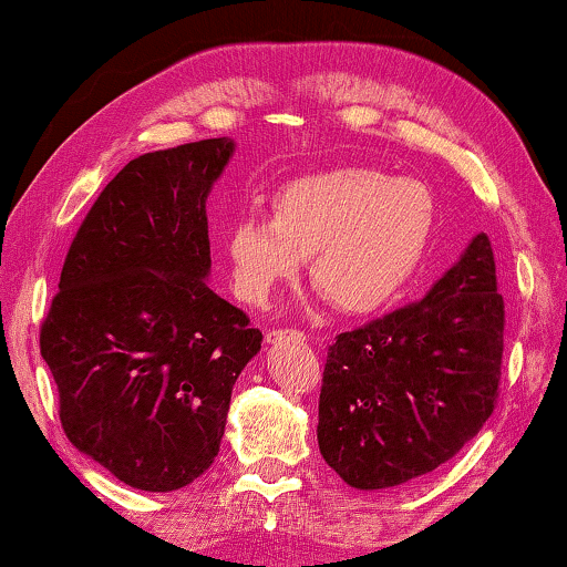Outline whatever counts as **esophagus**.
Masks as SVG:
<instances>
[{"label": "esophagus", "mask_w": 567, "mask_h": 567, "mask_svg": "<svg viewBox=\"0 0 567 567\" xmlns=\"http://www.w3.org/2000/svg\"><path fill=\"white\" fill-rule=\"evenodd\" d=\"M284 338H301V332H297V330H268L266 332V343L268 346L278 343V340H284Z\"/></svg>", "instance_id": "obj_1"}]
</instances>
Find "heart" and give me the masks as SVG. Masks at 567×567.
Masks as SVG:
<instances>
[{"label": "heart", "instance_id": "b5f03b06", "mask_svg": "<svg viewBox=\"0 0 567 567\" xmlns=\"http://www.w3.org/2000/svg\"><path fill=\"white\" fill-rule=\"evenodd\" d=\"M436 206L423 183L369 167H332L278 188L270 219L245 216L227 237L235 291L268 305L309 258L317 289L363 315L398 297L433 235Z\"/></svg>", "mask_w": 567, "mask_h": 567}]
</instances>
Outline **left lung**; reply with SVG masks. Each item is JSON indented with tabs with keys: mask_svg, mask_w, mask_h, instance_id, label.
I'll list each match as a JSON object with an SVG mask.
<instances>
[{
	"mask_svg": "<svg viewBox=\"0 0 567 567\" xmlns=\"http://www.w3.org/2000/svg\"><path fill=\"white\" fill-rule=\"evenodd\" d=\"M501 359L503 297L480 231L421 301L336 338L320 392V454L355 491L429 475L491 417Z\"/></svg>",
	"mask_w": 567,
	"mask_h": 567,
	"instance_id": "8db88e82",
	"label": "left lung"
}]
</instances>
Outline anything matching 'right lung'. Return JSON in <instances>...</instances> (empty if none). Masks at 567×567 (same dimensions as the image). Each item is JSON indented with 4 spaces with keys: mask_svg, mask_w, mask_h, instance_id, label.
<instances>
[{
    "mask_svg": "<svg viewBox=\"0 0 567 567\" xmlns=\"http://www.w3.org/2000/svg\"><path fill=\"white\" fill-rule=\"evenodd\" d=\"M235 138L131 159L100 193L41 330L66 439L136 491L169 493L219 454L260 330L212 291L206 200Z\"/></svg>",
    "mask_w": 567,
    "mask_h": 567,
    "instance_id": "add662e5",
    "label": "right lung"
}]
</instances>
